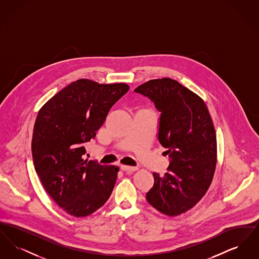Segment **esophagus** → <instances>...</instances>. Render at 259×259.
I'll return each instance as SVG.
<instances>
[{
    "label": "esophagus",
    "instance_id": "obj_1",
    "mask_svg": "<svg viewBox=\"0 0 259 259\" xmlns=\"http://www.w3.org/2000/svg\"><path fill=\"white\" fill-rule=\"evenodd\" d=\"M120 169L126 172H135L138 170V167H130V166H126V165H121Z\"/></svg>",
    "mask_w": 259,
    "mask_h": 259
}]
</instances>
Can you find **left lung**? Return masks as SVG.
I'll return each mask as SVG.
<instances>
[{
  "label": "left lung",
  "instance_id": "1",
  "mask_svg": "<svg viewBox=\"0 0 259 259\" xmlns=\"http://www.w3.org/2000/svg\"><path fill=\"white\" fill-rule=\"evenodd\" d=\"M160 112L158 141L171 162L163 177L153 172L148 203L176 217L193 208L207 192L217 164V137L209 111L195 93L168 77L137 87Z\"/></svg>",
  "mask_w": 259,
  "mask_h": 259
}]
</instances>
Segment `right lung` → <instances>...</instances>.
<instances>
[{
    "label": "right lung",
    "instance_id": "obj_1",
    "mask_svg": "<svg viewBox=\"0 0 259 259\" xmlns=\"http://www.w3.org/2000/svg\"><path fill=\"white\" fill-rule=\"evenodd\" d=\"M128 90L125 83L77 79L37 113L32 139L36 172L50 197L75 218L93 213L111 196L118 168L84 159V145Z\"/></svg>",
    "mask_w": 259,
    "mask_h": 259
}]
</instances>
